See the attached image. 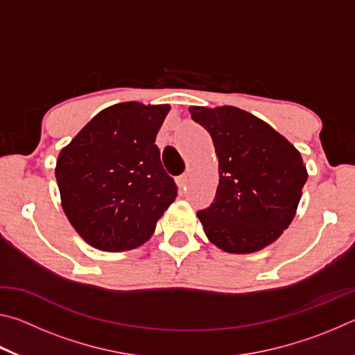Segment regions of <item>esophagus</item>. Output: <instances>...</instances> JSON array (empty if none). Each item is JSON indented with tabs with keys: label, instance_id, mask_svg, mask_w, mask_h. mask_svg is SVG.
<instances>
[{
	"label": "esophagus",
	"instance_id": "esophagus-1",
	"mask_svg": "<svg viewBox=\"0 0 355 355\" xmlns=\"http://www.w3.org/2000/svg\"><path fill=\"white\" fill-rule=\"evenodd\" d=\"M177 184H178V188L180 189H186V184H188V175H186V173H183V175H180L178 178H177Z\"/></svg>",
	"mask_w": 355,
	"mask_h": 355
}]
</instances>
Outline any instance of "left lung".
I'll return each mask as SVG.
<instances>
[{"instance_id":"8db88e82","label":"left lung","mask_w":355,"mask_h":355,"mask_svg":"<svg viewBox=\"0 0 355 355\" xmlns=\"http://www.w3.org/2000/svg\"><path fill=\"white\" fill-rule=\"evenodd\" d=\"M219 158L214 200L197 216L209 241L230 254H250L274 243L291 224L307 169L284 136L235 106L191 107Z\"/></svg>"}]
</instances>
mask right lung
Masks as SVG:
<instances>
[{"label":"right lung","instance_id":"obj_1","mask_svg":"<svg viewBox=\"0 0 355 355\" xmlns=\"http://www.w3.org/2000/svg\"><path fill=\"white\" fill-rule=\"evenodd\" d=\"M169 110L137 101L110 106L59 153L64 213L94 248L122 252L144 244L175 200L177 184L155 144Z\"/></svg>","mask_w":355,"mask_h":355}]
</instances>
